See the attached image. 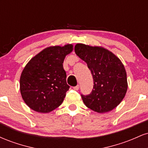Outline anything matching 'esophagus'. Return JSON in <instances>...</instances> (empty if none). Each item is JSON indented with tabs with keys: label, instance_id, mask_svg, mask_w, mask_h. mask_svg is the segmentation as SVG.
<instances>
[{
	"label": "esophagus",
	"instance_id": "34e87169",
	"mask_svg": "<svg viewBox=\"0 0 148 148\" xmlns=\"http://www.w3.org/2000/svg\"><path fill=\"white\" fill-rule=\"evenodd\" d=\"M73 89H74V90H78L79 89V85H77L76 86H74V87L73 88Z\"/></svg>",
	"mask_w": 148,
	"mask_h": 148
}]
</instances>
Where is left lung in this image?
Returning a JSON list of instances; mask_svg holds the SVG:
<instances>
[{
  "label": "left lung",
  "instance_id": "8db88e82",
  "mask_svg": "<svg viewBox=\"0 0 148 148\" xmlns=\"http://www.w3.org/2000/svg\"><path fill=\"white\" fill-rule=\"evenodd\" d=\"M74 51L87 63L94 81L90 94L81 95L85 105L99 113L114 109L124 99L128 88L123 62L114 53L101 47L76 44Z\"/></svg>",
  "mask_w": 148,
  "mask_h": 148
}]
</instances>
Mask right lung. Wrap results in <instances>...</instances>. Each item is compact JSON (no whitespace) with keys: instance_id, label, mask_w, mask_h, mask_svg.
I'll return each mask as SVG.
<instances>
[{"instance_id":"right-lung-1","label":"right lung","mask_w":148,"mask_h":148,"mask_svg":"<svg viewBox=\"0 0 148 148\" xmlns=\"http://www.w3.org/2000/svg\"><path fill=\"white\" fill-rule=\"evenodd\" d=\"M72 51L73 45L69 44L47 47L25 66L20 77V92L33 111L49 113L62 103L69 88L62 63Z\"/></svg>"}]
</instances>
